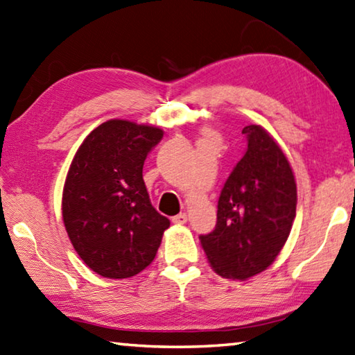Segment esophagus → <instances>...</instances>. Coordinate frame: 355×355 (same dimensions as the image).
I'll use <instances>...</instances> for the list:
<instances>
[{
	"mask_svg": "<svg viewBox=\"0 0 355 355\" xmlns=\"http://www.w3.org/2000/svg\"><path fill=\"white\" fill-rule=\"evenodd\" d=\"M186 221H187V215L184 212L175 215V217H172V223H175V225H184Z\"/></svg>",
	"mask_w": 355,
	"mask_h": 355,
	"instance_id": "34e87169",
	"label": "esophagus"
}]
</instances>
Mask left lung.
I'll return each mask as SVG.
<instances>
[{"label": "left lung", "instance_id": "obj_1", "mask_svg": "<svg viewBox=\"0 0 355 355\" xmlns=\"http://www.w3.org/2000/svg\"><path fill=\"white\" fill-rule=\"evenodd\" d=\"M245 155L218 198L217 226L200 241L211 268L245 282L272 265L295 218L297 183L280 144L260 124L243 129Z\"/></svg>", "mask_w": 355, "mask_h": 355}]
</instances>
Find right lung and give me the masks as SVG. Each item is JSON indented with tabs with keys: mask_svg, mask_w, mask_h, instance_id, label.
I'll use <instances>...</instances> for the list:
<instances>
[{
	"mask_svg": "<svg viewBox=\"0 0 355 355\" xmlns=\"http://www.w3.org/2000/svg\"><path fill=\"white\" fill-rule=\"evenodd\" d=\"M163 129L129 120L101 123L67 171L61 214L73 249L106 279H129L155 259L169 220L150 205L143 180Z\"/></svg>",
	"mask_w": 355,
	"mask_h": 355,
	"instance_id": "add662e5",
	"label": "right lung"
}]
</instances>
